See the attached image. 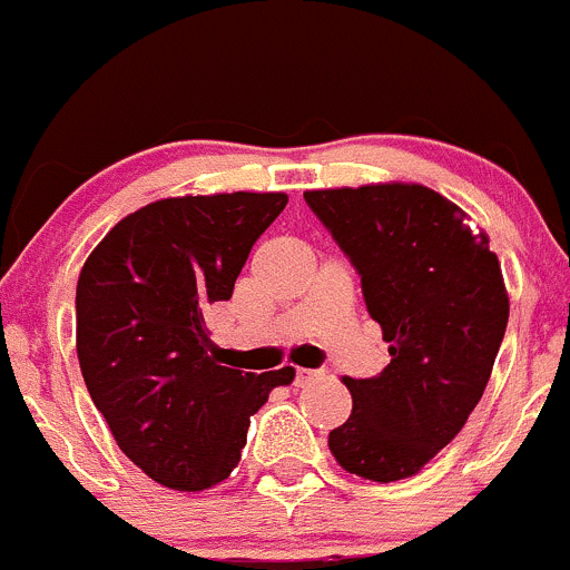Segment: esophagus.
<instances>
[{"label":"esophagus","instance_id":"34e87169","mask_svg":"<svg viewBox=\"0 0 570 570\" xmlns=\"http://www.w3.org/2000/svg\"><path fill=\"white\" fill-rule=\"evenodd\" d=\"M321 371H309V368H296V387H304L307 382L318 380Z\"/></svg>","mask_w":570,"mask_h":570}]
</instances>
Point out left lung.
Listing matches in <instances>:
<instances>
[{
  "instance_id": "8db88e82",
  "label": "left lung",
  "mask_w": 570,
  "mask_h": 570,
  "mask_svg": "<svg viewBox=\"0 0 570 570\" xmlns=\"http://www.w3.org/2000/svg\"><path fill=\"white\" fill-rule=\"evenodd\" d=\"M352 266L387 341L380 376L352 380V415L330 432L343 471L371 482L415 476L482 399L510 318L488 235L419 183L304 190Z\"/></svg>"
}]
</instances>
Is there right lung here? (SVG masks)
<instances>
[{"mask_svg":"<svg viewBox=\"0 0 570 570\" xmlns=\"http://www.w3.org/2000/svg\"><path fill=\"white\" fill-rule=\"evenodd\" d=\"M285 194L171 196L124 216L77 279V357L118 449L163 488L207 490L240 463L249 419L291 365L227 368L205 313L233 296Z\"/></svg>","mask_w":570,"mask_h":570,"instance_id":"add662e5","label":"right lung"}]
</instances>
